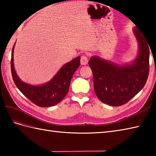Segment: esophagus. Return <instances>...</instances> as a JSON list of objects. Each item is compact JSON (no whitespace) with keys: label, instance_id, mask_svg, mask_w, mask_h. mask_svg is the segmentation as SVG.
Segmentation results:
<instances>
[{"label":"esophagus","instance_id":"34e87169","mask_svg":"<svg viewBox=\"0 0 156 156\" xmlns=\"http://www.w3.org/2000/svg\"><path fill=\"white\" fill-rule=\"evenodd\" d=\"M80 62L82 65H87L88 63V56L86 55H83L81 56Z\"/></svg>","mask_w":156,"mask_h":156}]
</instances>
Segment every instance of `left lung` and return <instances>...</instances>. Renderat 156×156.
<instances>
[{
  "mask_svg": "<svg viewBox=\"0 0 156 156\" xmlns=\"http://www.w3.org/2000/svg\"><path fill=\"white\" fill-rule=\"evenodd\" d=\"M134 33L140 54L131 65L119 67L98 57H92L88 62L93 73L95 94L101 102L112 107L127 103L144 88L147 80L150 47L140 29L135 27Z\"/></svg>",
  "mask_w": 156,
  "mask_h": 156,
  "instance_id": "left-lung-1",
  "label": "left lung"
}]
</instances>
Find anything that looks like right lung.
Masks as SVG:
<instances>
[{
	"label": "right lung",
	"mask_w": 156,
	"mask_h": 156,
	"mask_svg": "<svg viewBox=\"0 0 156 156\" xmlns=\"http://www.w3.org/2000/svg\"><path fill=\"white\" fill-rule=\"evenodd\" d=\"M12 49L11 68L12 77L16 87L32 102L41 107H49L61 102L68 94L71 79L80 64V57H77L64 65L52 80L41 86H32L23 82L16 75L13 64Z\"/></svg>",
	"instance_id": "obj_1"
}]
</instances>
